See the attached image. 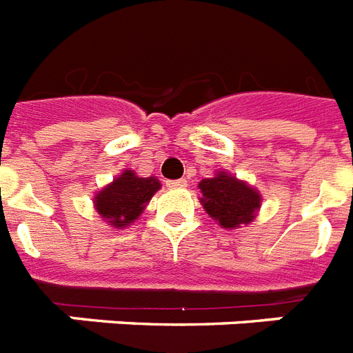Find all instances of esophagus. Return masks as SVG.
Instances as JSON below:
<instances>
[{
	"instance_id": "esophagus-1",
	"label": "esophagus",
	"mask_w": 353,
	"mask_h": 353,
	"mask_svg": "<svg viewBox=\"0 0 353 353\" xmlns=\"http://www.w3.org/2000/svg\"><path fill=\"white\" fill-rule=\"evenodd\" d=\"M168 188H171V190H182V188H188V180H185V179L169 180Z\"/></svg>"
}]
</instances>
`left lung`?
<instances>
[{
    "mask_svg": "<svg viewBox=\"0 0 353 353\" xmlns=\"http://www.w3.org/2000/svg\"><path fill=\"white\" fill-rule=\"evenodd\" d=\"M199 190L204 211L224 230L252 224L262 205L261 191L228 171H215L200 182Z\"/></svg>",
    "mask_w": 353,
    "mask_h": 353,
    "instance_id": "obj_1",
    "label": "left lung"
}]
</instances>
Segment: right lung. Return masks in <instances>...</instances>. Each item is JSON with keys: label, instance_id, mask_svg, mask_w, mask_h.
I'll return each instance as SVG.
<instances>
[{"label": "right lung", "instance_id": "add662e5", "mask_svg": "<svg viewBox=\"0 0 353 353\" xmlns=\"http://www.w3.org/2000/svg\"><path fill=\"white\" fill-rule=\"evenodd\" d=\"M162 188L157 176H138L137 171L123 169L92 196V205L107 225L123 230L142 215L149 200Z\"/></svg>", "mask_w": 353, "mask_h": 353}]
</instances>
